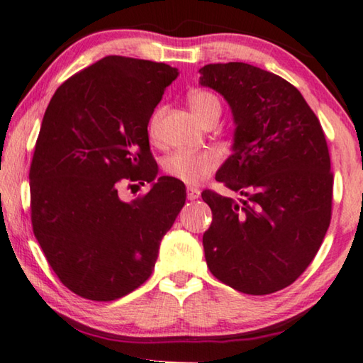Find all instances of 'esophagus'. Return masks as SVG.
Listing matches in <instances>:
<instances>
[{
    "label": "esophagus",
    "instance_id": "34e87169",
    "mask_svg": "<svg viewBox=\"0 0 363 363\" xmlns=\"http://www.w3.org/2000/svg\"><path fill=\"white\" fill-rule=\"evenodd\" d=\"M199 196H200V191L197 187H192V186L187 187V199L189 200H196V199H199Z\"/></svg>",
    "mask_w": 363,
    "mask_h": 363
}]
</instances>
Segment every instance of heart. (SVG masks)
<instances>
[{
    "label": "heart",
    "instance_id": "heart-1",
    "mask_svg": "<svg viewBox=\"0 0 363 363\" xmlns=\"http://www.w3.org/2000/svg\"><path fill=\"white\" fill-rule=\"evenodd\" d=\"M187 102L203 125L208 122L218 121L221 113V102L210 91L194 89L189 93ZM160 117L161 109H156L148 123L150 137L156 135ZM220 161V155L215 150H177L169 156H166L163 161V169L167 176L196 186V184L205 181L212 172L216 171Z\"/></svg>",
    "mask_w": 363,
    "mask_h": 363
}]
</instances>
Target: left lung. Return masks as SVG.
I'll return each instance as SVG.
<instances>
[{"label": "left lung", "instance_id": "obj_1", "mask_svg": "<svg viewBox=\"0 0 363 363\" xmlns=\"http://www.w3.org/2000/svg\"><path fill=\"white\" fill-rule=\"evenodd\" d=\"M200 84L233 111V155L216 181L241 202L203 191L212 225L203 233L207 266L247 295L294 284L315 259L333 213L331 158L323 127L300 91L241 62L200 68Z\"/></svg>", "mask_w": 363, "mask_h": 363}]
</instances>
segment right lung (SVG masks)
<instances>
[{
    "instance_id": "1",
    "label": "right lung",
    "mask_w": 363,
    "mask_h": 363,
    "mask_svg": "<svg viewBox=\"0 0 363 363\" xmlns=\"http://www.w3.org/2000/svg\"><path fill=\"white\" fill-rule=\"evenodd\" d=\"M176 78L166 63L111 55L65 81L47 107L29 171L32 230L83 298L112 301L147 282L186 202L166 176L132 203L118 197L122 184L156 177L148 122Z\"/></svg>"
}]
</instances>
